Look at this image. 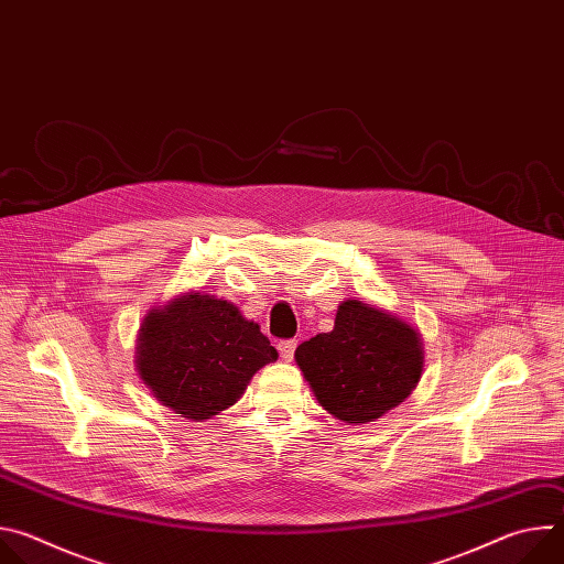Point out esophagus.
Wrapping results in <instances>:
<instances>
[{
    "label": "esophagus",
    "mask_w": 564,
    "mask_h": 564,
    "mask_svg": "<svg viewBox=\"0 0 564 564\" xmlns=\"http://www.w3.org/2000/svg\"><path fill=\"white\" fill-rule=\"evenodd\" d=\"M294 350H296V341L294 339H288V341H279V352L285 361H292L294 359Z\"/></svg>",
    "instance_id": "1"
}]
</instances>
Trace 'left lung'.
Returning <instances> with one entry per match:
<instances>
[{
    "label": "left lung",
    "mask_w": 564,
    "mask_h": 564,
    "mask_svg": "<svg viewBox=\"0 0 564 564\" xmlns=\"http://www.w3.org/2000/svg\"><path fill=\"white\" fill-rule=\"evenodd\" d=\"M294 359L318 404L359 426L413 392L424 368V346L406 321L348 299L337 310L335 328L303 341Z\"/></svg>",
    "instance_id": "1"
}]
</instances>
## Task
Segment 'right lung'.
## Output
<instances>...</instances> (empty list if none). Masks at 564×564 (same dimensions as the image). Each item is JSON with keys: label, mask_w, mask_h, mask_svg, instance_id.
Here are the masks:
<instances>
[{"label": "right lung", "mask_w": 564, "mask_h": 564, "mask_svg": "<svg viewBox=\"0 0 564 564\" xmlns=\"http://www.w3.org/2000/svg\"><path fill=\"white\" fill-rule=\"evenodd\" d=\"M276 357L259 324L200 292L149 310L135 346L140 379L163 406L192 422L234 406L254 372Z\"/></svg>", "instance_id": "add662e5"}]
</instances>
